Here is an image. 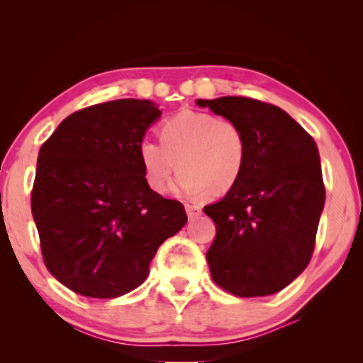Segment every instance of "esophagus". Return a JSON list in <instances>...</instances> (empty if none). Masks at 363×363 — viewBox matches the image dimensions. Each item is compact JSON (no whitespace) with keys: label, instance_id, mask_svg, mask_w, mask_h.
I'll use <instances>...</instances> for the list:
<instances>
[{"label":"esophagus","instance_id":"obj_1","mask_svg":"<svg viewBox=\"0 0 363 363\" xmlns=\"http://www.w3.org/2000/svg\"><path fill=\"white\" fill-rule=\"evenodd\" d=\"M185 210H186V215H188V218H190V220H193V218H196L201 213V208L198 206V205H195V203H186Z\"/></svg>","mask_w":363,"mask_h":363}]
</instances>
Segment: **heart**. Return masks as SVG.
Instances as JSON below:
<instances>
[{
    "label": "heart",
    "instance_id": "heart-1",
    "mask_svg": "<svg viewBox=\"0 0 363 363\" xmlns=\"http://www.w3.org/2000/svg\"><path fill=\"white\" fill-rule=\"evenodd\" d=\"M138 160L147 185L155 193L167 190L177 168V191H203L208 198H216L226 195L241 178L247 142L245 130L231 118L182 111L163 122L160 140L142 138Z\"/></svg>",
    "mask_w": 363,
    "mask_h": 363
}]
</instances>
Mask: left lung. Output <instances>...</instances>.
<instances>
[{
	"mask_svg": "<svg viewBox=\"0 0 363 363\" xmlns=\"http://www.w3.org/2000/svg\"><path fill=\"white\" fill-rule=\"evenodd\" d=\"M245 130V172L205 206L216 236L206 252L213 281L240 297L276 294L309 264L324 210L320 158L309 133L282 108L250 97L198 99Z\"/></svg>",
	"mask_w": 363,
	"mask_h": 363,
	"instance_id": "left-lung-1",
	"label": "left lung"
}]
</instances>
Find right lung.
<instances>
[{
  "mask_svg": "<svg viewBox=\"0 0 363 363\" xmlns=\"http://www.w3.org/2000/svg\"><path fill=\"white\" fill-rule=\"evenodd\" d=\"M160 113L140 99L96 104L64 118L39 150L31 211L43 259L77 294L133 291L162 242L185 226V208L147 185L138 160Z\"/></svg>",
  "mask_w": 363,
  "mask_h": 363,
  "instance_id": "1",
  "label": "right lung"
}]
</instances>
